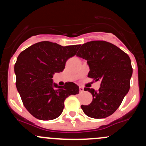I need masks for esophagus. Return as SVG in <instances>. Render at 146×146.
<instances>
[{"instance_id": "esophagus-1", "label": "esophagus", "mask_w": 146, "mask_h": 146, "mask_svg": "<svg viewBox=\"0 0 146 146\" xmlns=\"http://www.w3.org/2000/svg\"><path fill=\"white\" fill-rule=\"evenodd\" d=\"M79 89H80V94L84 92V88H83L82 86H80Z\"/></svg>"}]
</instances>
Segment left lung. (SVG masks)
Here are the masks:
<instances>
[{"label":"left lung","instance_id":"1","mask_svg":"<svg viewBox=\"0 0 146 146\" xmlns=\"http://www.w3.org/2000/svg\"><path fill=\"white\" fill-rule=\"evenodd\" d=\"M76 55L87 60L90 68L88 77L100 82L98 91L84 88V91L92 94L93 100L81 108L86 116L93 118L110 116L121 105L130 87V58L117 46L105 41L82 44Z\"/></svg>","mask_w":146,"mask_h":146}]
</instances>
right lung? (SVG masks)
<instances>
[{
	"label": "right lung",
	"instance_id": "add662e5",
	"mask_svg": "<svg viewBox=\"0 0 146 146\" xmlns=\"http://www.w3.org/2000/svg\"><path fill=\"white\" fill-rule=\"evenodd\" d=\"M80 46H62L45 41L19 54L14 65L16 86L23 105L34 117L42 121L59 117L66 98L79 94V86L75 83L57 86L52 78L55 73L64 69L66 62L76 55Z\"/></svg>",
	"mask_w": 146,
	"mask_h": 146
}]
</instances>
